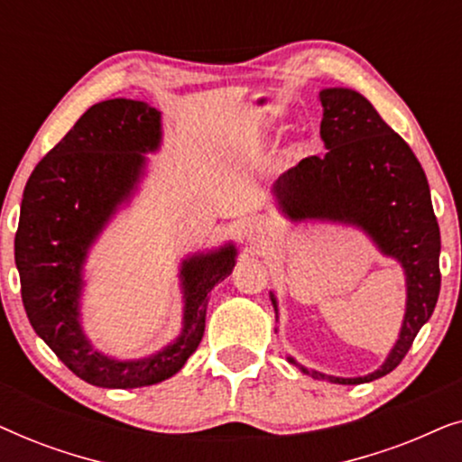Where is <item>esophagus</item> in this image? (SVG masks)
Wrapping results in <instances>:
<instances>
[{
    "label": "esophagus",
    "instance_id": "esophagus-1",
    "mask_svg": "<svg viewBox=\"0 0 462 462\" xmlns=\"http://www.w3.org/2000/svg\"><path fill=\"white\" fill-rule=\"evenodd\" d=\"M264 233H267V225H264L263 220H248L244 226V236L248 239H261Z\"/></svg>",
    "mask_w": 462,
    "mask_h": 462
}]
</instances>
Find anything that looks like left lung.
I'll return each instance as SVG.
<instances>
[{
    "instance_id": "left-lung-1",
    "label": "left lung",
    "mask_w": 462,
    "mask_h": 462,
    "mask_svg": "<svg viewBox=\"0 0 462 462\" xmlns=\"http://www.w3.org/2000/svg\"><path fill=\"white\" fill-rule=\"evenodd\" d=\"M326 155L305 157L275 180L273 198L283 217L356 225L406 275V315L400 338L381 368L368 376L340 378L318 370L300 372L315 381L362 384L402 364L416 334L431 318L439 296V226L427 176L403 138L389 128L368 98L349 88L319 92ZM277 315V300L271 292ZM290 362L296 364L292 357Z\"/></svg>"
}]
</instances>
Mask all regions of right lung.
<instances>
[{"label":"right lung","mask_w":462,"mask_h":462,"mask_svg":"<svg viewBox=\"0 0 462 462\" xmlns=\"http://www.w3.org/2000/svg\"><path fill=\"white\" fill-rule=\"evenodd\" d=\"M162 113L143 100L94 105L37 163L23 193L14 237L16 269L27 318L56 357L81 381L134 389L166 381L198 349L212 288L236 267V245L182 261V332L143 359H113L94 349L79 321L88 250L109 218L130 199L147 157L160 149Z\"/></svg>","instance_id":"1"}]
</instances>
